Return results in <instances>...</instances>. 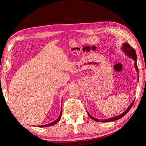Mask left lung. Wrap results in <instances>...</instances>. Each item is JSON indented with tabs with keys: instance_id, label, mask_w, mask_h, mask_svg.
<instances>
[{
	"instance_id": "8db88e82",
	"label": "left lung",
	"mask_w": 146,
	"mask_h": 146,
	"mask_svg": "<svg viewBox=\"0 0 146 146\" xmlns=\"http://www.w3.org/2000/svg\"><path fill=\"white\" fill-rule=\"evenodd\" d=\"M122 49L123 50V51L125 52V54H126L127 55H129V56L131 57V58H133V59L135 60V68H136L137 71L138 72V66H137V63H136V60H137L136 54V52H135L134 48H132L128 43H123V44ZM133 103H134V101L131 104V105L129 106V107H128V108L125 110V111L124 112H123V113H122L121 114H120V115H119V116H116V117H113L109 118V119H104V120H99V119H98L94 118V117H93L92 116H91L90 115V114L89 113H88V112H87V113H88V116H89L90 117L91 119H92V120H94V121H97V122H100H100H108L114 121H116V120H117V119H121V118H122V117L124 116L125 115V114H126L128 112H129V111L130 110V108H131L132 106H133Z\"/></svg>"
}]
</instances>
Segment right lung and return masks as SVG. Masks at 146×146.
Wrapping results in <instances>:
<instances>
[{
	"mask_svg": "<svg viewBox=\"0 0 146 146\" xmlns=\"http://www.w3.org/2000/svg\"><path fill=\"white\" fill-rule=\"evenodd\" d=\"M61 115H62V108H61V113H60V114L59 117H58V118H57L55 121L52 122H51V123H48V124H46V125H39V126H38V127H49V126L54 125L56 124V123L60 120V119H61Z\"/></svg>",
	"mask_w": 146,
	"mask_h": 146,
	"instance_id": "add662e5",
	"label": "right lung"
}]
</instances>
